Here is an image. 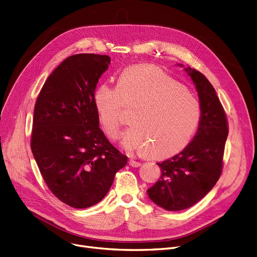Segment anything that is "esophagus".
Segmentation results:
<instances>
[{"label": "esophagus", "mask_w": 257, "mask_h": 257, "mask_svg": "<svg viewBox=\"0 0 257 257\" xmlns=\"http://www.w3.org/2000/svg\"><path fill=\"white\" fill-rule=\"evenodd\" d=\"M128 164H130V166L135 167V168L140 167V166L142 165L140 162H137V161H135V160H130V161H128Z\"/></svg>", "instance_id": "esophagus-1"}]
</instances>
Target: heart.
Masks as SVG:
<instances>
[{
	"instance_id": "b5f03b06",
	"label": "heart",
	"mask_w": 257,
	"mask_h": 257,
	"mask_svg": "<svg viewBox=\"0 0 257 257\" xmlns=\"http://www.w3.org/2000/svg\"><path fill=\"white\" fill-rule=\"evenodd\" d=\"M94 105L112 140L117 139L126 122L123 107L135 110L134 125L122 135L123 148L127 152L150 151L160 157L183 149L202 118L199 97L161 69L150 66L127 68L117 85H98Z\"/></svg>"
}]
</instances>
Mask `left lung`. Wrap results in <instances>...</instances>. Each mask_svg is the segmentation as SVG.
<instances>
[{
  "label": "left lung",
  "mask_w": 257,
  "mask_h": 257,
  "mask_svg": "<svg viewBox=\"0 0 257 257\" xmlns=\"http://www.w3.org/2000/svg\"><path fill=\"white\" fill-rule=\"evenodd\" d=\"M185 71L199 94L201 121L193 139L180 153L157 163L162 176L147 190L150 200L168 211L193 206L214 187L222 173L228 135L226 114L212 84L197 70Z\"/></svg>",
  "instance_id": "obj_1"
}]
</instances>
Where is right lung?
Wrapping results in <instances>:
<instances>
[{
	"mask_svg": "<svg viewBox=\"0 0 257 257\" xmlns=\"http://www.w3.org/2000/svg\"><path fill=\"white\" fill-rule=\"evenodd\" d=\"M110 57H67L47 78L35 104L31 148L49 190L76 209L102 201L127 162L98 126L94 105L98 79Z\"/></svg>",
	"mask_w": 257,
	"mask_h": 257,
	"instance_id": "obj_1",
	"label": "right lung"
}]
</instances>
